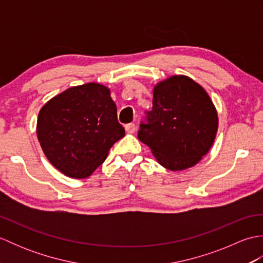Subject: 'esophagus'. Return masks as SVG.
<instances>
[{
	"instance_id": "1",
	"label": "esophagus",
	"mask_w": 263,
	"mask_h": 263,
	"mask_svg": "<svg viewBox=\"0 0 263 263\" xmlns=\"http://www.w3.org/2000/svg\"><path fill=\"white\" fill-rule=\"evenodd\" d=\"M136 124L135 123H128V124L125 125V131L127 133H135L136 132Z\"/></svg>"
}]
</instances>
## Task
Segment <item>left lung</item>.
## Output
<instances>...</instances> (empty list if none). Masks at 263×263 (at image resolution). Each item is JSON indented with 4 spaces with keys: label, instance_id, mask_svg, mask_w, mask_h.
<instances>
[{
    "label": "left lung",
    "instance_id": "1",
    "mask_svg": "<svg viewBox=\"0 0 263 263\" xmlns=\"http://www.w3.org/2000/svg\"><path fill=\"white\" fill-rule=\"evenodd\" d=\"M138 138L158 163L171 171L192 167L209 152L218 116L208 93L197 82L174 76L154 89L153 108L146 111Z\"/></svg>",
    "mask_w": 263,
    "mask_h": 263
}]
</instances>
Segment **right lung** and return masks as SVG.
Returning <instances> with one entry per match:
<instances>
[{
  "instance_id": "add662e5",
  "label": "right lung",
  "mask_w": 263,
  "mask_h": 263,
  "mask_svg": "<svg viewBox=\"0 0 263 263\" xmlns=\"http://www.w3.org/2000/svg\"><path fill=\"white\" fill-rule=\"evenodd\" d=\"M124 135L110 92L99 83L66 89L38 114L37 137L44 154L73 178L90 176Z\"/></svg>"
}]
</instances>
